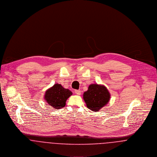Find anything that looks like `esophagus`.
Segmentation results:
<instances>
[{"label":"esophagus","mask_w":157,"mask_h":157,"mask_svg":"<svg viewBox=\"0 0 157 157\" xmlns=\"http://www.w3.org/2000/svg\"><path fill=\"white\" fill-rule=\"evenodd\" d=\"M75 93L77 95H81V91L80 90H75Z\"/></svg>","instance_id":"34e87169"}]
</instances>
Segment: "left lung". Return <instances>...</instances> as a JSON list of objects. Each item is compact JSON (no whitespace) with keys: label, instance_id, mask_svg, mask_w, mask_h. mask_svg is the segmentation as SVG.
<instances>
[{"label":"left lung","instance_id":"left-lung-1","mask_svg":"<svg viewBox=\"0 0 157 157\" xmlns=\"http://www.w3.org/2000/svg\"><path fill=\"white\" fill-rule=\"evenodd\" d=\"M83 97L88 109L98 112L109 103L111 94L105 85L94 83L90 85Z\"/></svg>","mask_w":157,"mask_h":157}]
</instances>
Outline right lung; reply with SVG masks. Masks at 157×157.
<instances>
[{"instance_id": "right-lung-1", "label": "right lung", "mask_w": 157, "mask_h": 157, "mask_svg": "<svg viewBox=\"0 0 157 157\" xmlns=\"http://www.w3.org/2000/svg\"><path fill=\"white\" fill-rule=\"evenodd\" d=\"M72 92L64 88L60 84L56 83L45 91L44 100L52 108L59 109L65 106L67 98Z\"/></svg>"}]
</instances>
